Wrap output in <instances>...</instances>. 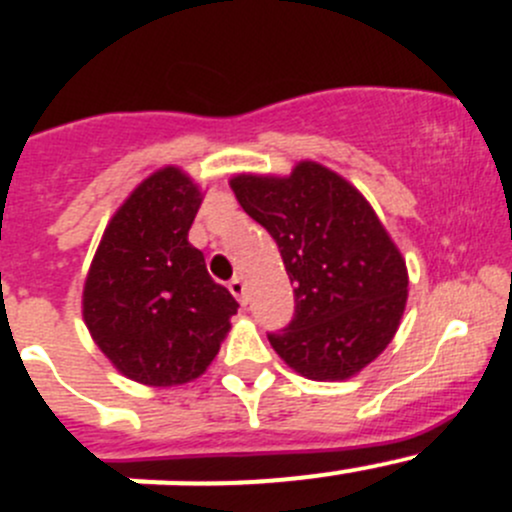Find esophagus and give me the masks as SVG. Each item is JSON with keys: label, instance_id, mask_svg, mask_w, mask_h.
<instances>
[{"label": "esophagus", "instance_id": "obj_1", "mask_svg": "<svg viewBox=\"0 0 512 512\" xmlns=\"http://www.w3.org/2000/svg\"><path fill=\"white\" fill-rule=\"evenodd\" d=\"M227 287H230V292H232V294H235V297H237V299H240V302H242V304H245V302H247V292H245V280H242V277H240V275H235V277H232V280H230V282H227Z\"/></svg>", "mask_w": 512, "mask_h": 512}]
</instances>
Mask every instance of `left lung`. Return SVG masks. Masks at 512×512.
<instances>
[{"label":"left lung","mask_w":512,"mask_h":512,"mask_svg":"<svg viewBox=\"0 0 512 512\" xmlns=\"http://www.w3.org/2000/svg\"><path fill=\"white\" fill-rule=\"evenodd\" d=\"M242 210L280 247L294 317L272 349L307 379H349L386 349L406 307V262L364 195L319 163L237 175Z\"/></svg>","instance_id":"8db88e82"}]
</instances>
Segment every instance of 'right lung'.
<instances>
[{"mask_svg": "<svg viewBox=\"0 0 512 512\" xmlns=\"http://www.w3.org/2000/svg\"><path fill=\"white\" fill-rule=\"evenodd\" d=\"M200 190L178 168L143 180L108 223L84 287L91 337L121 374L148 386L198 379L237 314L188 242Z\"/></svg>", "mask_w": 512, "mask_h": 512, "instance_id": "add662e5", "label": "right lung"}]
</instances>
